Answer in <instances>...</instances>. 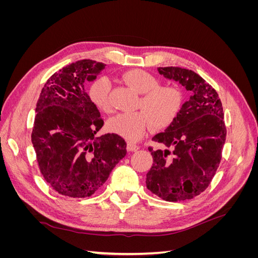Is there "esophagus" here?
I'll list each match as a JSON object with an SVG mask.
<instances>
[{
  "label": "esophagus",
  "instance_id": "34e87169",
  "mask_svg": "<svg viewBox=\"0 0 258 258\" xmlns=\"http://www.w3.org/2000/svg\"><path fill=\"white\" fill-rule=\"evenodd\" d=\"M139 148H140V146L138 144H136V143H132V142H128L127 143V150L129 152H136V151L139 150Z\"/></svg>",
  "mask_w": 258,
  "mask_h": 258
}]
</instances>
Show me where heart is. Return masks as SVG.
I'll list each match as a JSON object with an SVG mask.
<instances>
[{"label": "heart", "instance_id": "1", "mask_svg": "<svg viewBox=\"0 0 258 258\" xmlns=\"http://www.w3.org/2000/svg\"><path fill=\"white\" fill-rule=\"evenodd\" d=\"M121 81L130 88L141 93L138 112L117 114L108 120L110 131L129 141H137L154 126L165 129L174 121L183 103L182 91L174 85H158L156 77L141 69H132L121 75ZM111 83L101 76L90 85L89 99L98 110L112 111Z\"/></svg>", "mask_w": 258, "mask_h": 258}]
</instances>
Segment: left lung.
Segmentation results:
<instances>
[{"instance_id": "obj_1", "label": "left lung", "mask_w": 258, "mask_h": 258, "mask_svg": "<svg viewBox=\"0 0 258 258\" xmlns=\"http://www.w3.org/2000/svg\"><path fill=\"white\" fill-rule=\"evenodd\" d=\"M158 72L184 86L191 96L174 121L153 138L171 151L148 147L154 162L146 187L166 201H184L205 191L220 166L226 140L223 106L212 86L191 70L166 67Z\"/></svg>"}]
</instances>
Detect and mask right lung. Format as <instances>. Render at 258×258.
I'll return each instance as SVG.
<instances>
[{
	"label": "right lung",
	"mask_w": 258,
	"mask_h": 258,
	"mask_svg": "<svg viewBox=\"0 0 258 258\" xmlns=\"http://www.w3.org/2000/svg\"><path fill=\"white\" fill-rule=\"evenodd\" d=\"M105 66L84 59L62 68L46 82L36 103L31 140L38 168L51 188L67 197H90L127 154L118 135L95 137L104 121L85 85Z\"/></svg>",
	"instance_id": "add662e5"
}]
</instances>
